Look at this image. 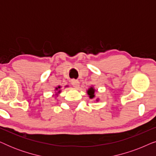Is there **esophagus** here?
Returning <instances> with one entry per match:
<instances>
[{
  "label": "esophagus",
  "mask_w": 156,
  "mask_h": 156,
  "mask_svg": "<svg viewBox=\"0 0 156 156\" xmlns=\"http://www.w3.org/2000/svg\"><path fill=\"white\" fill-rule=\"evenodd\" d=\"M71 83L73 85L74 87H76V88H77L80 86V82H79L78 80H71Z\"/></svg>",
  "instance_id": "esophagus-1"
}]
</instances>
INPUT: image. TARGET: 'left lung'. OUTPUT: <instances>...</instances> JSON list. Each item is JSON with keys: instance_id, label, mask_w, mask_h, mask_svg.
<instances>
[{"instance_id": "obj_1", "label": "left lung", "mask_w": 156, "mask_h": 156, "mask_svg": "<svg viewBox=\"0 0 156 156\" xmlns=\"http://www.w3.org/2000/svg\"><path fill=\"white\" fill-rule=\"evenodd\" d=\"M94 92H95V89H94L93 87H90V88L87 90V94H88L89 97L90 99H94V98L95 97ZM97 101H98V99H97Z\"/></svg>"}]
</instances>
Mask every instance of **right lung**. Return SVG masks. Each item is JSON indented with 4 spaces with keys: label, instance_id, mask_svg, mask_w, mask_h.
<instances>
[{
    "label": "right lung",
    "instance_id": "right-lung-1",
    "mask_svg": "<svg viewBox=\"0 0 156 156\" xmlns=\"http://www.w3.org/2000/svg\"><path fill=\"white\" fill-rule=\"evenodd\" d=\"M60 88H61V87H60V86H58L57 87H56V88H55V90L57 91V94H58L59 93H60L61 90H59V89H60Z\"/></svg>",
    "mask_w": 156,
    "mask_h": 156
}]
</instances>
